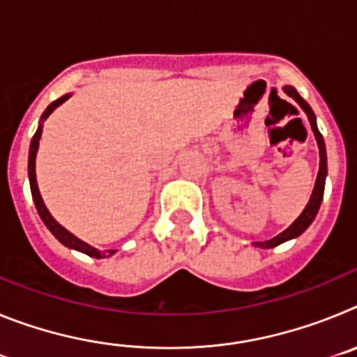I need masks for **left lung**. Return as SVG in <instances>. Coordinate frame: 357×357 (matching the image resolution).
<instances>
[{
    "mask_svg": "<svg viewBox=\"0 0 357 357\" xmlns=\"http://www.w3.org/2000/svg\"><path fill=\"white\" fill-rule=\"evenodd\" d=\"M286 94L288 96H291L293 100H295L298 105L304 109V112L307 114V119L309 123H311V128H313L314 132V137H317V143H318V150H320V169H318V176H317V182H314V189H313V195H311V198H309V204L305 206V209L302 211V214L298 218H296L295 222L291 223V225L288 227V229L284 230V232H280L279 236H275L273 239H268V241H257L255 243V247H261V248H273L277 247V245H280V243L288 241V239L291 238H296V236H301L302 232H304L305 229H307L309 225H311V222L314 220V216H317L318 209H320V204H321V198H324V185H326V176H327V155H326V144H324V137H321L320 130H318L317 127V119H314V112L311 110V107H309V103L305 102L304 98L301 96V94L296 93L295 87H291V85H288V87H284Z\"/></svg>",
    "mask_w": 357,
    "mask_h": 357,
    "instance_id": "left-lung-1",
    "label": "left lung"
}]
</instances>
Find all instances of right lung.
<instances>
[{
	"instance_id": "obj_1",
	"label": "right lung",
	"mask_w": 357,
	"mask_h": 357,
	"mask_svg": "<svg viewBox=\"0 0 357 357\" xmlns=\"http://www.w3.org/2000/svg\"><path fill=\"white\" fill-rule=\"evenodd\" d=\"M68 98H69V94H66V96L59 98V100H55V102H53V103H50L48 109L44 110L43 119L48 118V116L52 114L53 110H55L56 107L61 105V103H64L66 100H68ZM40 134H43V125H39V128H37L36 135H33V139H31V143H30V157H28V176H30L31 197H33V202H36L37 213H39L40 220H43V222H44V225L48 227L50 232H52V234L55 236V238L59 239V241H61L62 245H66V247L84 252V254L91 255V257H96V259H102V257H105V255H112V254H114V250L100 252V250H96V248L91 247V245H87V243L82 241V239L75 238V236H73L71 232H68V230H66L64 227L59 225V223H56L55 220H53V216H52V214H50V211L46 209V206H44V202H43V198H40V193H39V188H37V178H36V155H37V148H39Z\"/></svg>"
}]
</instances>
